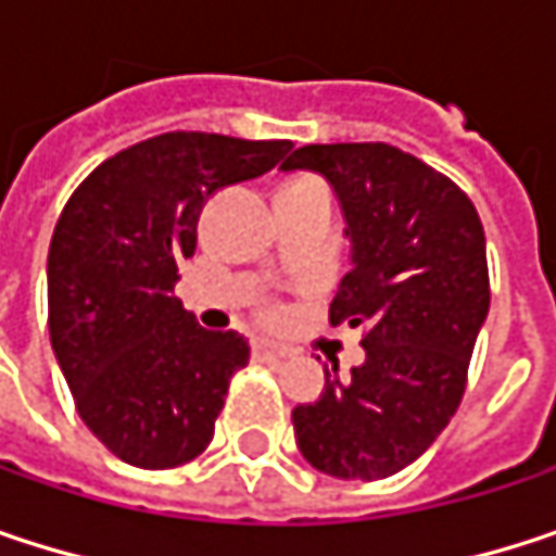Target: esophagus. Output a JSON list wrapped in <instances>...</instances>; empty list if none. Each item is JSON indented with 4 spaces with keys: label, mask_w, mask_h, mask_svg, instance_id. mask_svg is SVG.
Returning a JSON list of instances; mask_svg holds the SVG:
<instances>
[{
    "label": "esophagus",
    "mask_w": 556,
    "mask_h": 556,
    "mask_svg": "<svg viewBox=\"0 0 556 556\" xmlns=\"http://www.w3.org/2000/svg\"><path fill=\"white\" fill-rule=\"evenodd\" d=\"M254 354H257V357H264V361L289 357V351H286V348H279V344H274V341H257V344H254Z\"/></svg>",
    "instance_id": "esophagus-1"
}]
</instances>
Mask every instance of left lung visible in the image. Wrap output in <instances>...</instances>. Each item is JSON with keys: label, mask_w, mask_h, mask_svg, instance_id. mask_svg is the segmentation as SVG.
Returning <instances> with one entry per match:
<instances>
[{"label": "left lung", "mask_w": 556, "mask_h": 556, "mask_svg": "<svg viewBox=\"0 0 556 556\" xmlns=\"http://www.w3.org/2000/svg\"><path fill=\"white\" fill-rule=\"evenodd\" d=\"M282 173L328 179L351 241L331 325H364L367 361L325 367L292 408L302 457L338 480H383L421 457L460 405L490 312L486 235L467 192L389 144H308Z\"/></svg>", "instance_id": "1"}]
</instances>
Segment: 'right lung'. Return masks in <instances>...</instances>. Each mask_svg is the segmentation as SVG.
<instances>
[{"label": "right lung", "instance_id": "obj_1", "mask_svg": "<svg viewBox=\"0 0 556 556\" xmlns=\"http://www.w3.org/2000/svg\"><path fill=\"white\" fill-rule=\"evenodd\" d=\"M289 148L169 131L99 164L63 205L48 254L51 344L79 418L125 464L169 470L208 447L251 348L202 328L173 286L205 199L264 176Z\"/></svg>", "mask_w": 556, "mask_h": 556}]
</instances>
